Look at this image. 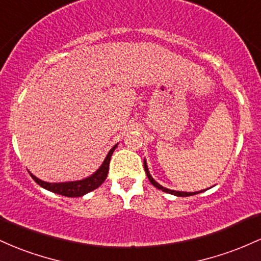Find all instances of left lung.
<instances>
[{"label": "left lung", "instance_id": "1", "mask_svg": "<svg viewBox=\"0 0 261 261\" xmlns=\"http://www.w3.org/2000/svg\"><path fill=\"white\" fill-rule=\"evenodd\" d=\"M144 170H145V172H146V176H148V178H149V181H150V182H151V185L156 187V189L162 190V191H164V192H168V194H171V195H174V196H177V197H187V196H192V195L200 194V192H202V190H201V191H197V192L175 191V190H170V189H166V187L162 186V185H160V184H158L156 181H155L154 178H153V176H151V175H150V172H149V169H148V165H146L145 159H144ZM203 191H204V190H203Z\"/></svg>", "mask_w": 261, "mask_h": 261}]
</instances>
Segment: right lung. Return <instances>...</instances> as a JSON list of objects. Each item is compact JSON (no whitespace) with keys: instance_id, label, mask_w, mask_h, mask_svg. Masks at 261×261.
Returning <instances> with one entry per match:
<instances>
[{"instance_id":"1","label":"right lung","mask_w":261,"mask_h":261,"mask_svg":"<svg viewBox=\"0 0 261 261\" xmlns=\"http://www.w3.org/2000/svg\"><path fill=\"white\" fill-rule=\"evenodd\" d=\"M118 145V143L115 146H112L110 151H108L107 156L105 158L103 163L99 168L93 172L90 176L83 178V180L77 181H67V182H46V181L40 180L37 176H34L32 172L31 174L32 178L38 184L39 186H42L43 189L48 190V191L54 192V194L66 196V197H81V196L89 194V192L93 191L95 189H97L103 184V181L106 180L108 169H110V160L112 156L113 151Z\"/></svg>"}]
</instances>
